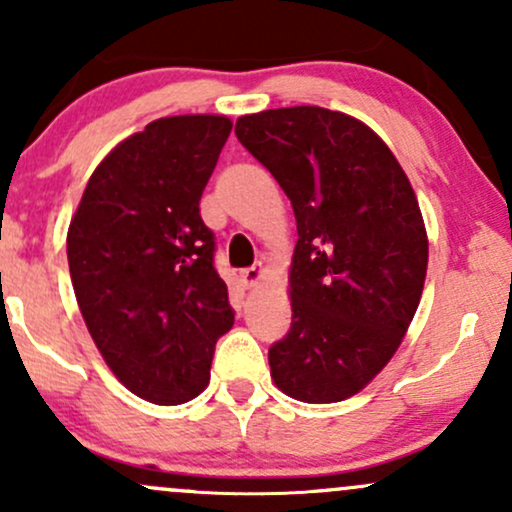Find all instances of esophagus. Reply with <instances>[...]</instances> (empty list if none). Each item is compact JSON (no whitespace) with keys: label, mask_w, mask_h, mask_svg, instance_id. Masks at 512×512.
<instances>
[{"label":"esophagus","mask_w":512,"mask_h":512,"mask_svg":"<svg viewBox=\"0 0 512 512\" xmlns=\"http://www.w3.org/2000/svg\"><path fill=\"white\" fill-rule=\"evenodd\" d=\"M262 276H264V267H262V262H257V264H252V267L240 272V281H243L245 289H252V286L260 284Z\"/></svg>","instance_id":"esophagus-1"}]
</instances>
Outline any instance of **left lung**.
<instances>
[{
  "instance_id": "left-lung-1",
  "label": "left lung",
  "mask_w": 512,
  "mask_h": 512,
  "mask_svg": "<svg viewBox=\"0 0 512 512\" xmlns=\"http://www.w3.org/2000/svg\"><path fill=\"white\" fill-rule=\"evenodd\" d=\"M236 137L296 214L274 385L308 404L354 397L395 356L424 291L428 238L407 173L368 125L317 105L243 115Z\"/></svg>"
}]
</instances>
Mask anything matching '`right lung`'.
I'll list each match as a JSON object with an SVG mask.
<instances>
[{"label":"right lung","mask_w":512,"mask_h":512,"mask_svg":"<svg viewBox=\"0 0 512 512\" xmlns=\"http://www.w3.org/2000/svg\"><path fill=\"white\" fill-rule=\"evenodd\" d=\"M233 122L175 115L120 142L88 180L67 233L81 315L115 378L154 404L209 385L216 339L233 327L199 199Z\"/></svg>","instance_id":"add662e5"}]
</instances>
